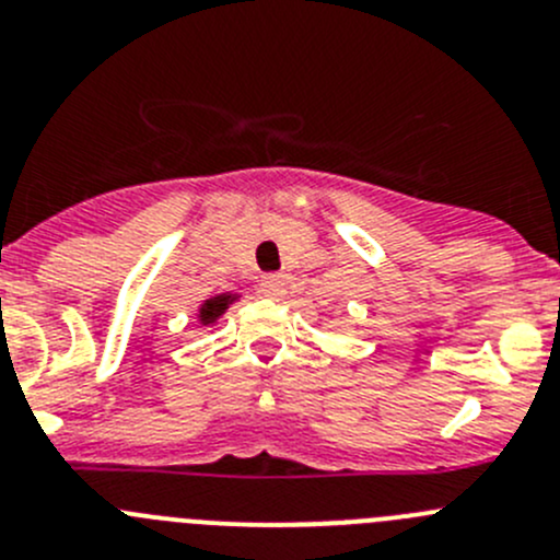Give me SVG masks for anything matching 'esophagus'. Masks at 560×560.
I'll return each instance as SVG.
<instances>
[{
  "label": "esophagus",
  "instance_id": "obj_1",
  "mask_svg": "<svg viewBox=\"0 0 560 560\" xmlns=\"http://www.w3.org/2000/svg\"><path fill=\"white\" fill-rule=\"evenodd\" d=\"M290 287H292V276H287V273H273V276H265L262 279V290L273 298L287 295V292H290Z\"/></svg>",
  "mask_w": 560,
  "mask_h": 560
}]
</instances>
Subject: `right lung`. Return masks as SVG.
Instances as JSON below:
<instances>
[{
    "label": "right lung",
    "instance_id": "add662e5",
    "mask_svg": "<svg viewBox=\"0 0 560 560\" xmlns=\"http://www.w3.org/2000/svg\"><path fill=\"white\" fill-rule=\"evenodd\" d=\"M235 301H241V292H219V295L206 298V301L197 306V322H200V327L217 325V322L222 319V314L228 312Z\"/></svg>",
    "mask_w": 560,
    "mask_h": 560
}]
</instances>
